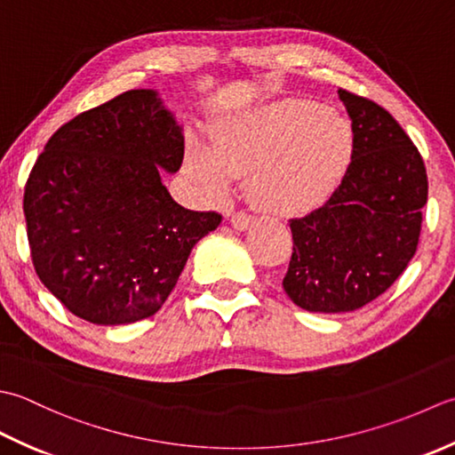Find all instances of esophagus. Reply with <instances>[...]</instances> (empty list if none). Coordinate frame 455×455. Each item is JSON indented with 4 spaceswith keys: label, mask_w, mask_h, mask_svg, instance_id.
Here are the masks:
<instances>
[{
    "label": "esophagus",
    "mask_w": 455,
    "mask_h": 455,
    "mask_svg": "<svg viewBox=\"0 0 455 455\" xmlns=\"http://www.w3.org/2000/svg\"><path fill=\"white\" fill-rule=\"evenodd\" d=\"M231 226H234L235 229H239V231H247V229H251V226H253V220H251V216H247V214H235V216H231Z\"/></svg>",
    "instance_id": "esophagus-1"
}]
</instances>
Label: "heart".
Listing matches in <instances>:
<instances>
[{
  "label": "heart",
  "instance_id": "b5f03b06",
  "mask_svg": "<svg viewBox=\"0 0 455 455\" xmlns=\"http://www.w3.org/2000/svg\"><path fill=\"white\" fill-rule=\"evenodd\" d=\"M351 155L344 116L310 100H283L220 119L210 147L188 145L184 171L202 200L221 198L249 172L247 192L259 210L299 216L330 196Z\"/></svg>",
  "mask_w": 455,
  "mask_h": 455
}]
</instances>
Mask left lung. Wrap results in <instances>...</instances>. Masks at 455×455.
Here are the masks:
<instances>
[{
	"instance_id": "1",
	"label": "left lung",
	"mask_w": 455,
	"mask_h": 455,
	"mask_svg": "<svg viewBox=\"0 0 455 455\" xmlns=\"http://www.w3.org/2000/svg\"><path fill=\"white\" fill-rule=\"evenodd\" d=\"M354 132L344 180L322 208L291 220L283 286L302 310L339 314L381 296L416 253L428 176L419 149L375 101L338 90Z\"/></svg>"
}]
</instances>
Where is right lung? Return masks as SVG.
<instances>
[{
	"instance_id": "obj_1",
	"label": "right lung",
	"mask_w": 455,
	"mask_h": 455,
	"mask_svg": "<svg viewBox=\"0 0 455 455\" xmlns=\"http://www.w3.org/2000/svg\"><path fill=\"white\" fill-rule=\"evenodd\" d=\"M184 132L159 92L137 88L70 119L36 159L23 212L35 271L98 326L159 312L190 251L221 224L176 204L163 184Z\"/></svg>"
}]
</instances>
